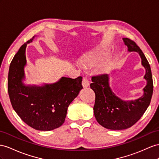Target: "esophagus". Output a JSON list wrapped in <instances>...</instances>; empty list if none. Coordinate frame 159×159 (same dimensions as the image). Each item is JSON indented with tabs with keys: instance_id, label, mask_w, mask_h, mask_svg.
I'll return each instance as SVG.
<instances>
[{
	"instance_id": "esophagus-1",
	"label": "esophagus",
	"mask_w": 159,
	"mask_h": 159,
	"mask_svg": "<svg viewBox=\"0 0 159 159\" xmlns=\"http://www.w3.org/2000/svg\"><path fill=\"white\" fill-rule=\"evenodd\" d=\"M82 84L83 87H87L89 86V82L87 79L86 78H83V81H82Z\"/></svg>"
}]
</instances>
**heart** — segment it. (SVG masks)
Here are the masks:
<instances>
[{
  "label": "heart",
  "instance_id": "b5f03b06",
  "mask_svg": "<svg viewBox=\"0 0 159 159\" xmlns=\"http://www.w3.org/2000/svg\"><path fill=\"white\" fill-rule=\"evenodd\" d=\"M107 53L105 51H97L91 56H88L87 58L85 59V61L90 64H97L99 61L101 59L104 58V57L106 56ZM101 68L103 69L105 68V66H101Z\"/></svg>",
  "mask_w": 159,
  "mask_h": 159
}]
</instances>
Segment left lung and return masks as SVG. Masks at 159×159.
Masks as SVG:
<instances>
[{
	"label": "left lung",
	"mask_w": 159,
	"mask_h": 159,
	"mask_svg": "<svg viewBox=\"0 0 159 159\" xmlns=\"http://www.w3.org/2000/svg\"><path fill=\"white\" fill-rule=\"evenodd\" d=\"M128 52H136L145 68L144 79L146 85L144 94L136 100L124 101L117 97L109 86V75L102 74L92 76L90 87L95 93L93 111L97 122L103 127L113 130L130 128L140 119L149 106L153 93L152 76L150 64L141 49L134 41L123 38Z\"/></svg>",
	"instance_id": "1"
}]
</instances>
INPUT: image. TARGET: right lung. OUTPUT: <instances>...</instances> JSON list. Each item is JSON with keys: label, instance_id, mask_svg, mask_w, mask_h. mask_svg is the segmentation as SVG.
<instances>
[{"label": "right lung", "instance_id": "right-lung-1", "mask_svg": "<svg viewBox=\"0 0 159 159\" xmlns=\"http://www.w3.org/2000/svg\"><path fill=\"white\" fill-rule=\"evenodd\" d=\"M19 48L11 61L8 75V92L13 108L30 127L41 131H50L62 125L69 105L78 96L82 86V77H62L53 84L42 86L25 85L24 68L27 60V43Z\"/></svg>", "mask_w": 159, "mask_h": 159}]
</instances>
